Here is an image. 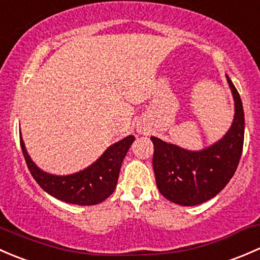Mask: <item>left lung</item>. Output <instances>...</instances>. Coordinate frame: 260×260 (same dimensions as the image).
Instances as JSON below:
<instances>
[{
  "label": "left lung",
  "mask_w": 260,
  "mask_h": 260,
  "mask_svg": "<svg viewBox=\"0 0 260 260\" xmlns=\"http://www.w3.org/2000/svg\"><path fill=\"white\" fill-rule=\"evenodd\" d=\"M234 98V120L219 141L190 151L151 136L152 168L159 191L175 204L192 207L208 202L225 188L239 164L244 143V111L239 92L226 76Z\"/></svg>",
  "instance_id": "1"
}]
</instances>
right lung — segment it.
Instances as JSON below:
<instances>
[{
	"instance_id": "add662e5",
	"label": "right lung",
	"mask_w": 260,
	"mask_h": 260,
	"mask_svg": "<svg viewBox=\"0 0 260 260\" xmlns=\"http://www.w3.org/2000/svg\"><path fill=\"white\" fill-rule=\"evenodd\" d=\"M133 135L126 136L109 146L103 155L86 169L70 175H53L45 173L32 161L20 136L21 149L31 175L40 186L58 200L76 205H95L104 202L114 192L119 179L120 168L131 144Z\"/></svg>"
}]
</instances>
